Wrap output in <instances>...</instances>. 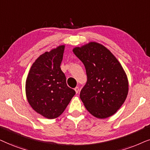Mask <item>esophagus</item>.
Wrapping results in <instances>:
<instances>
[{"label": "esophagus", "mask_w": 150, "mask_h": 150, "mask_svg": "<svg viewBox=\"0 0 150 150\" xmlns=\"http://www.w3.org/2000/svg\"><path fill=\"white\" fill-rule=\"evenodd\" d=\"M75 93H79V87H75Z\"/></svg>", "instance_id": "obj_1"}]
</instances>
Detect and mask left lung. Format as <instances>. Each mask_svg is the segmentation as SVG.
I'll return each instance as SVG.
<instances>
[{"label":"left lung","mask_w":150,"mask_h":150,"mask_svg":"<svg viewBox=\"0 0 150 150\" xmlns=\"http://www.w3.org/2000/svg\"><path fill=\"white\" fill-rule=\"evenodd\" d=\"M73 51L86 71V83L79 95L86 108L99 119L113 115L128 93V80L122 66L107 48L95 42Z\"/></svg>","instance_id":"1"}]
</instances>
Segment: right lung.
I'll use <instances>...</instances> for the list:
<instances>
[{
  "mask_svg": "<svg viewBox=\"0 0 150 150\" xmlns=\"http://www.w3.org/2000/svg\"><path fill=\"white\" fill-rule=\"evenodd\" d=\"M65 45H60L38 57L26 80V96L32 108L45 118L60 116L75 95L67 84L60 64Z\"/></svg>",
  "mask_w": 150,
  "mask_h": 150,
  "instance_id": "add662e5",
  "label": "right lung"
}]
</instances>
